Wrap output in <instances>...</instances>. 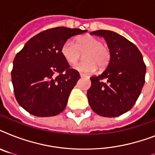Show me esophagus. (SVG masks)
I'll list each match as a JSON object with an SVG mask.
<instances>
[{"mask_svg":"<svg viewBox=\"0 0 155 155\" xmlns=\"http://www.w3.org/2000/svg\"><path fill=\"white\" fill-rule=\"evenodd\" d=\"M80 77H82V78H88V76L84 75V74H82V73H80Z\"/></svg>","mask_w":155,"mask_h":155,"instance_id":"34e87169","label":"esophagus"}]
</instances>
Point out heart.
I'll return each instance as SVG.
<instances>
[{"mask_svg": "<svg viewBox=\"0 0 155 155\" xmlns=\"http://www.w3.org/2000/svg\"><path fill=\"white\" fill-rule=\"evenodd\" d=\"M84 61L74 66L75 70L84 74L95 72L98 68L102 69L110 61V51L103 42L98 38L92 35H85L73 40H68L61 48V54L69 64H74L80 59L81 52L84 53Z\"/></svg>", "mask_w": 155, "mask_h": 155, "instance_id": "heart-1", "label": "heart"}]
</instances>
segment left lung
Here are the masks:
<instances>
[{"instance_id":"8db88e82","label":"left lung","mask_w":155,"mask_h":155,"mask_svg":"<svg viewBox=\"0 0 155 155\" xmlns=\"http://www.w3.org/2000/svg\"><path fill=\"white\" fill-rule=\"evenodd\" d=\"M90 35L104 38L111 58L101 75L90 78L88 103L98 115L118 117L133 108L142 92L147 71L143 57L134 43L117 33L99 30Z\"/></svg>"}]
</instances>
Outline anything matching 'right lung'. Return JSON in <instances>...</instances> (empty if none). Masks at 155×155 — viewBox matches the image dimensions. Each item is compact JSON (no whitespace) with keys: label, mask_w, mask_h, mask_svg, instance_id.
<instances>
[{"label":"right lung","mask_w":155,"mask_h":155,"mask_svg":"<svg viewBox=\"0 0 155 155\" xmlns=\"http://www.w3.org/2000/svg\"><path fill=\"white\" fill-rule=\"evenodd\" d=\"M87 30L56 27L44 30L28 41L13 59L11 72L18 104L37 117L62 113L71 90L80 80L61 54L70 38Z\"/></svg>","instance_id":"add662e5"}]
</instances>
